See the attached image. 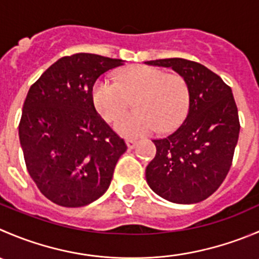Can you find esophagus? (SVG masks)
Returning a JSON list of instances; mask_svg holds the SVG:
<instances>
[{
  "mask_svg": "<svg viewBox=\"0 0 259 259\" xmlns=\"http://www.w3.org/2000/svg\"><path fill=\"white\" fill-rule=\"evenodd\" d=\"M125 143H126V145L129 149H133V148H135V145H137V140H134V139H126L125 140Z\"/></svg>",
  "mask_w": 259,
  "mask_h": 259,
  "instance_id": "1",
  "label": "esophagus"
}]
</instances>
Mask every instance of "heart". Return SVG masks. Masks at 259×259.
I'll return each mask as SVG.
<instances>
[{
    "label": "heart",
    "mask_w": 259,
    "mask_h": 259,
    "mask_svg": "<svg viewBox=\"0 0 259 259\" xmlns=\"http://www.w3.org/2000/svg\"><path fill=\"white\" fill-rule=\"evenodd\" d=\"M134 97L137 110L115 124V129L125 137L173 129L186 116L190 105V89L181 74H167L149 66H133L117 72L116 83L97 79L91 92L95 109L107 122L119 117L128 99Z\"/></svg>",
    "instance_id": "1"
}]
</instances>
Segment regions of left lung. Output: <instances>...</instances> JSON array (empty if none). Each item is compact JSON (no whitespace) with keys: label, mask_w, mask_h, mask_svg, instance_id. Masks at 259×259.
<instances>
[{"label":"left lung","mask_w":259,"mask_h":259,"mask_svg":"<svg viewBox=\"0 0 259 259\" xmlns=\"http://www.w3.org/2000/svg\"><path fill=\"white\" fill-rule=\"evenodd\" d=\"M172 68L186 79L190 105L172 134L153 140L155 157L145 169L149 187L175 204H196L227 177L239 138V117L232 89L205 66L182 58L144 62Z\"/></svg>","instance_id":"8db88e82"}]
</instances>
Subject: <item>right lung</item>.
Returning <instances> with one entry per match:
<instances>
[{"label":"right lung","mask_w":259,"mask_h":259,"mask_svg":"<svg viewBox=\"0 0 259 259\" xmlns=\"http://www.w3.org/2000/svg\"><path fill=\"white\" fill-rule=\"evenodd\" d=\"M124 62L90 53L63 57L27 92L20 144L30 177L54 204L86 206L111 183L127 147L97 114L91 92L101 74Z\"/></svg>","instance_id":"obj_1"}]
</instances>
